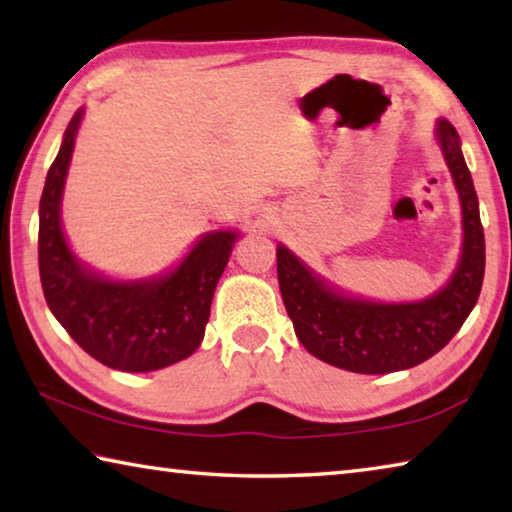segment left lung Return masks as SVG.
I'll list each match as a JSON object with an SVG mask.
<instances>
[{"mask_svg":"<svg viewBox=\"0 0 512 512\" xmlns=\"http://www.w3.org/2000/svg\"><path fill=\"white\" fill-rule=\"evenodd\" d=\"M438 142L461 196L465 239L461 264L436 296L402 305L345 298L325 287L287 248H277V280L296 336L329 366L363 375L418 366L454 339L479 300L485 271L479 201L461 140L445 119L438 121Z\"/></svg>","mask_w":512,"mask_h":512,"instance_id":"obj_1","label":"left lung"}]
</instances>
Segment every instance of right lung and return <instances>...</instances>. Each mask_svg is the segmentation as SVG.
I'll return each instance as SVG.
<instances>
[{"label": "right lung", "instance_id": "right-lung-1", "mask_svg": "<svg viewBox=\"0 0 512 512\" xmlns=\"http://www.w3.org/2000/svg\"><path fill=\"white\" fill-rule=\"evenodd\" d=\"M69 121L40 198L38 266L45 300L67 334L99 363L124 372L183 361L203 341L216 282L235 232H210L176 271L146 282H108L76 262L60 228V196L81 124Z\"/></svg>", "mask_w": 512, "mask_h": 512}]
</instances>
